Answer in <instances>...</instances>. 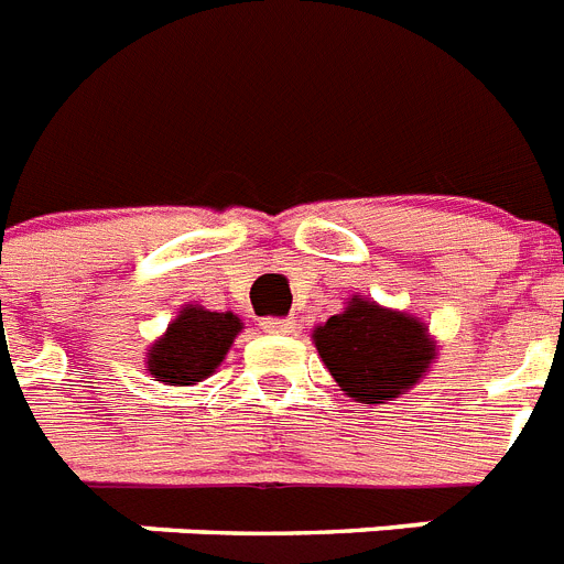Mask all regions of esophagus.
I'll list each match as a JSON object with an SVG mask.
<instances>
[{
    "label": "esophagus",
    "mask_w": 564,
    "mask_h": 564,
    "mask_svg": "<svg viewBox=\"0 0 564 564\" xmlns=\"http://www.w3.org/2000/svg\"><path fill=\"white\" fill-rule=\"evenodd\" d=\"M262 328L264 334H293L296 323L293 319H264Z\"/></svg>",
    "instance_id": "obj_1"
}]
</instances>
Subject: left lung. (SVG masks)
Wrapping results in <instances>:
<instances>
[{
    "label": "left lung",
    "mask_w": 564,
    "mask_h": 564,
    "mask_svg": "<svg viewBox=\"0 0 564 564\" xmlns=\"http://www.w3.org/2000/svg\"><path fill=\"white\" fill-rule=\"evenodd\" d=\"M314 346L337 386L357 403L400 398L435 360L430 328L412 314L351 296L339 314L314 328Z\"/></svg>",
    "instance_id": "obj_1"
}]
</instances>
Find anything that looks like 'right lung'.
<instances>
[{
    "mask_svg": "<svg viewBox=\"0 0 564 564\" xmlns=\"http://www.w3.org/2000/svg\"><path fill=\"white\" fill-rule=\"evenodd\" d=\"M239 332L241 319L232 311L187 305L147 351V371L166 386L202 383L221 366Z\"/></svg>",
    "mask_w": 564,
    "mask_h": 564,
    "instance_id": "obj_1",
    "label": "right lung"
}]
</instances>
